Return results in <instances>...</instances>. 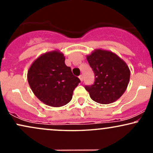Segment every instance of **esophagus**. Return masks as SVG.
<instances>
[{"mask_svg": "<svg viewBox=\"0 0 153 153\" xmlns=\"http://www.w3.org/2000/svg\"><path fill=\"white\" fill-rule=\"evenodd\" d=\"M79 79H80V81H82V80H83V76H82V75H80V76H79Z\"/></svg>", "mask_w": 153, "mask_h": 153, "instance_id": "1", "label": "esophagus"}]
</instances>
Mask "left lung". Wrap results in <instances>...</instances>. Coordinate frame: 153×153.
Segmentation results:
<instances>
[{
    "label": "left lung",
    "instance_id": "left-lung-1",
    "mask_svg": "<svg viewBox=\"0 0 153 153\" xmlns=\"http://www.w3.org/2000/svg\"><path fill=\"white\" fill-rule=\"evenodd\" d=\"M94 72L95 82L85 86L91 99L101 104L118 100L125 92L130 78L127 63L108 50L96 49L86 57Z\"/></svg>",
    "mask_w": 153,
    "mask_h": 153
}]
</instances>
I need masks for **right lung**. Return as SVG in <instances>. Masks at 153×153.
Wrapping results in <instances>:
<instances>
[{
	"instance_id": "1",
	"label": "right lung",
	"mask_w": 153,
	"mask_h": 153,
	"mask_svg": "<svg viewBox=\"0 0 153 153\" xmlns=\"http://www.w3.org/2000/svg\"><path fill=\"white\" fill-rule=\"evenodd\" d=\"M59 50L40 55L31 65L27 79L31 91L47 106L60 107L71 101L73 91L80 82L65 63Z\"/></svg>"
}]
</instances>
